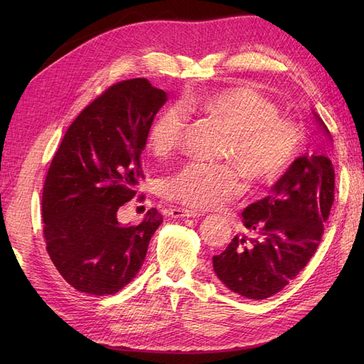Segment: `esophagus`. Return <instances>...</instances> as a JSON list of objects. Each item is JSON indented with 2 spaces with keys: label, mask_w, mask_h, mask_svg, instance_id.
<instances>
[{
  "label": "esophagus",
  "mask_w": 364,
  "mask_h": 364,
  "mask_svg": "<svg viewBox=\"0 0 364 364\" xmlns=\"http://www.w3.org/2000/svg\"><path fill=\"white\" fill-rule=\"evenodd\" d=\"M168 214L173 218H197L202 215L200 213L190 211V209H185V208H173V209H170Z\"/></svg>",
  "instance_id": "1"
}]
</instances>
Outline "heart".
Returning <instances> with one entry per match:
<instances>
[{
  "label": "heart",
  "mask_w": 364,
  "mask_h": 364,
  "mask_svg": "<svg viewBox=\"0 0 364 364\" xmlns=\"http://www.w3.org/2000/svg\"><path fill=\"white\" fill-rule=\"evenodd\" d=\"M190 105L222 124L229 134L225 158L249 179L277 181L299 150L301 129L279 118L278 109L249 86L226 87L191 98ZM188 129V115L173 105L156 115L149 129V146L156 156L179 147ZM243 188L240 174L229 165L188 164L164 182V194L194 209H215Z\"/></svg>",
  "instance_id": "heart-1"
}]
</instances>
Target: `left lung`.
Masks as SVG:
<instances>
[{"label":"left lung","instance_id":"obj_1","mask_svg":"<svg viewBox=\"0 0 364 364\" xmlns=\"http://www.w3.org/2000/svg\"><path fill=\"white\" fill-rule=\"evenodd\" d=\"M313 115L331 139L321 117ZM334 183L328 156L305 153L296 158L272 185L270 194L241 213L250 237L235 235L220 255L213 257L217 278L247 299H266L281 291L321 243L334 202Z\"/></svg>","mask_w":364,"mask_h":364}]
</instances>
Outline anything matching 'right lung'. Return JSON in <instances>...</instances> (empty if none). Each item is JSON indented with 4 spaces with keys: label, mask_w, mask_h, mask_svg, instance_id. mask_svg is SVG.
Returning <instances> with one entry per match:
<instances>
[{
    "label": "right lung",
    "mask_w": 364,
    "mask_h": 364,
    "mask_svg": "<svg viewBox=\"0 0 364 364\" xmlns=\"http://www.w3.org/2000/svg\"><path fill=\"white\" fill-rule=\"evenodd\" d=\"M167 92L147 79L112 87L68 127L43 183L42 218L48 255L77 291L115 294L134 281L162 223L151 208L142 222H118L144 179L141 155Z\"/></svg>",
    "instance_id": "right-lung-1"
}]
</instances>
